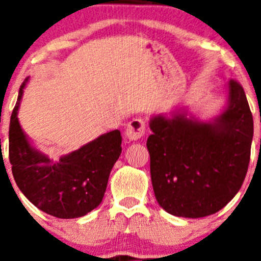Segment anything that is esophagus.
Segmentation results:
<instances>
[{"label": "esophagus", "instance_id": "1", "mask_svg": "<svg viewBox=\"0 0 261 261\" xmlns=\"http://www.w3.org/2000/svg\"><path fill=\"white\" fill-rule=\"evenodd\" d=\"M145 133V123L142 119H133L129 121L128 126L125 129V136L129 141H137L144 136Z\"/></svg>", "mask_w": 261, "mask_h": 261}]
</instances>
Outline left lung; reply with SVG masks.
Returning <instances> with one entry per match:
<instances>
[{
	"instance_id": "1",
	"label": "left lung",
	"mask_w": 261,
	"mask_h": 261,
	"mask_svg": "<svg viewBox=\"0 0 261 261\" xmlns=\"http://www.w3.org/2000/svg\"><path fill=\"white\" fill-rule=\"evenodd\" d=\"M220 114L201 120L187 110L153 115L147 137L154 195L167 213L200 218L217 213L241 190L250 163L253 119L244 90L226 84Z\"/></svg>"
}]
</instances>
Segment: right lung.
Returning <instances> with one entry per match:
<instances>
[{
  "label": "right lung",
  "instance_id": "obj_1",
  "mask_svg": "<svg viewBox=\"0 0 261 261\" xmlns=\"http://www.w3.org/2000/svg\"><path fill=\"white\" fill-rule=\"evenodd\" d=\"M26 78L10 117L9 159L14 180L36 208L57 218H78L98 208L121 154L119 129L100 135L57 161L36 149L18 119Z\"/></svg>",
  "mask_w": 261,
  "mask_h": 261
}]
</instances>
